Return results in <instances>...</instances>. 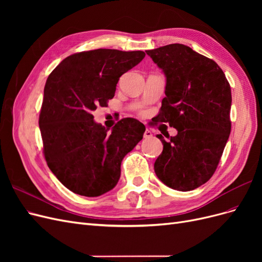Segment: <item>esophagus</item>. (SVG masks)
Returning <instances> with one entry per match:
<instances>
[{
  "label": "esophagus",
  "instance_id": "1",
  "mask_svg": "<svg viewBox=\"0 0 262 262\" xmlns=\"http://www.w3.org/2000/svg\"><path fill=\"white\" fill-rule=\"evenodd\" d=\"M143 137H144L145 139L152 138V132H150V130H149V129H146V130H145V132H144V134H143Z\"/></svg>",
  "mask_w": 262,
  "mask_h": 262
}]
</instances>
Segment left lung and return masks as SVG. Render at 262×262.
Returning a JSON list of instances; mask_svg holds the SVG:
<instances>
[{
	"mask_svg": "<svg viewBox=\"0 0 262 262\" xmlns=\"http://www.w3.org/2000/svg\"><path fill=\"white\" fill-rule=\"evenodd\" d=\"M166 76V97L157 122L177 129L175 137L162 132L164 145L154 164L166 186L190 191L205 184L216 170L231 133V86L216 62L181 43L147 50ZM161 130V129H160Z\"/></svg>",
	"mask_w": 262,
	"mask_h": 262,
	"instance_id": "8db88e82",
	"label": "left lung"
}]
</instances>
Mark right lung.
<instances>
[{
    "instance_id": "add662e5",
    "label": "right lung",
    "mask_w": 262,
    "mask_h": 262,
    "mask_svg": "<svg viewBox=\"0 0 262 262\" xmlns=\"http://www.w3.org/2000/svg\"><path fill=\"white\" fill-rule=\"evenodd\" d=\"M143 51L96 49L66 58L47 78L39 128L48 167L63 186L85 196L115 188L123 157L145 126L124 118L112 131L92 113L114 98L119 78L143 60Z\"/></svg>"
}]
</instances>
